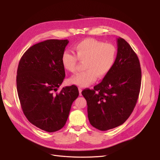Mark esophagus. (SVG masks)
I'll use <instances>...</instances> for the list:
<instances>
[{"mask_svg": "<svg viewBox=\"0 0 160 160\" xmlns=\"http://www.w3.org/2000/svg\"><path fill=\"white\" fill-rule=\"evenodd\" d=\"M79 95H81V92H82V89L81 88H79Z\"/></svg>", "mask_w": 160, "mask_h": 160, "instance_id": "obj_1", "label": "esophagus"}]
</instances>
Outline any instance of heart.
Instances as JSON below:
<instances>
[{"label":"heart","instance_id":"1","mask_svg":"<svg viewBox=\"0 0 160 160\" xmlns=\"http://www.w3.org/2000/svg\"><path fill=\"white\" fill-rule=\"evenodd\" d=\"M75 55L65 51L61 57L64 68L75 72L78 60L85 62V71L77 73L70 79L71 83L80 87H88L93 83L97 78L101 79L112 69L116 58L115 47L110 43H103L88 38L74 46Z\"/></svg>","mask_w":160,"mask_h":160}]
</instances>
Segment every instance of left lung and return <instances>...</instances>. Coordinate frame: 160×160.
Listing matches in <instances>:
<instances>
[{"label":"left lung","mask_w":160,"mask_h":160,"mask_svg":"<svg viewBox=\"0 0 160 160\" xmlns=\"http://www.w3.org/2000/svg\"><path fill=\"white\" fill-rule=\"evenodd\" d=\"M118 54L112 69L93 89L82 91L92 126L106 131L122 125L132 114L142 82L139 61L129 43L118 38Z\"/></svg>","instance_id":"1"}]
</instances>
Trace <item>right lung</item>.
Returning <instances> with one entry per match:
<instances>
[{
	"label": "right lung",
	"instance_id": "obj_1",
	"mask_svg": "<svg viewBox=\"0 0 160 160\" xmlns=\"http://www.w3.org/2000/svg\"><path fill=\"white\" fill-rule=\"evenodd\" d=\"M69 41L49 39L32 45L19 61L17 89L24 114L34 125L47 132L64 127L77 87L57 89L65 77L61 57Z\"/></svg>",
	"mask_w": 160,
	"mask_h": 160
}]
</instances>
